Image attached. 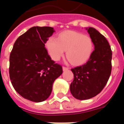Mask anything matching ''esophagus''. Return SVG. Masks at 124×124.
I'll return each instance as SVG.
<instances>
[{"label": "esophagus", "mask_w": 124, "mask_h": 124, "mask_svg": "<svg viewBox=\"0 0 124 124\" xmlns=\"http://www.w3.org/2000/svg\"><path fill=\"white\" fill-rule=\"evenodd\" d=\"M68 68L67 67H64V66H63V71H67V70H68Z\"/></svg>", "instance_id": "esophagus-1"}]
</instances>
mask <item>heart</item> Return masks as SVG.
Segmentation results:
<instances>
[{"label": "heart", "mask_w": 124, "mask_h": 124, "mask_svg": "<svg viewBox=\"0 0 124 124\" xmlns=\"http://www.w3.org/2000/svg\"><path fill=\"white\" fill-rule=\"evenodd\" d=\"M46 48L51 58L60 60L66 51V56L73 64L84 63L93 53L94 46L91 38L87 35L74 31L61 33L58 38L51 37L46 41Z\"/></svg>", "instance_id": "heart-1"}]
</instances>
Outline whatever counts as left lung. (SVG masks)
<instances>
[{
    "label": "left lung",
    "mask_w": 124,
    "mask_h": 124,
    "mask_svg": "<svg viewBox=\"0 0 124 124\" xmlns=\"http://www.w3.org/2000/svg\"><path fill=\"white\" fill-rule=\"evenodd\" d=\"M93 40L94 50L86 64L71 69L74 74L70 91L79 100H86L101 93L107 84L112 70V53L109 43L93 27L86 28Z\"/></svg>",
    "instance_id": "1"
}]
</instances>
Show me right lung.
<instances>
[{"label":"right lung","instance_id":"1","mask_svg":"<svg viewBox=\"0 0 124 124\" xmlns=\"http://www.w3.org/2000/svg\"><path fill=\"white\" fill-rule=\"evenodd\" d=\"M54 32L50 27H33L20 36L10 55L9 74L15 90L26 99L40 102L48 98L53 84L62 74L45 48Z\"/></svg>","mask_w":124,"mask_h":124}]
</instances>
